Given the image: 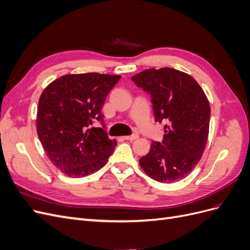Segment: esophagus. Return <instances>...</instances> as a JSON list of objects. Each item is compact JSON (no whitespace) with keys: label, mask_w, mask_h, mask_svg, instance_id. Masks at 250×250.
<instances>
[{"label":"esophagus","mask_w":250,"mask_h":250,"mask_svg":"<svg viewBox=\"0 0 250 250\" xmlns=\"http://www.w3.org/2000/svg\"><path fill=\"white\" fill-rule=\"evenodd\" d=\"M138 138H139V135H138V134L126 135V137H124V139H125V140H127V141H134V140H137Z\"/></svg>","instance_id":"esophagus-1"}]
</instances>
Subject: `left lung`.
Here are the masks:
<instances>
[{
    "label": "left lung",
    "mask_w": 250,
    "mask_h": 250,
    "mask_svg": "<svg viewBox=\"0 0 250 250\" xmlns=\"http://www.w3.org/2000/svg\"><path fill=\"white\" fill-rule=\"evenodd\" d=\"M151 95L156 122H166L163 143L152 142L140 166L160 183H175L195 168L206 148L210 107L191 75L172 67L148 69L131 77Z\"/></svg>",
    "instance_id": "left-lung-1"
}]
</instances>
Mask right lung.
Returning a JSON list of instances; mask_svg holds the SVG:
<instances>
[{
	"mask_svg": "<svg viewBox=\"0 0 250 250\" xmlns=\"http://www.w3.org/2000/svg\"><path fill=\"white\" fill-rule=\"evenodd\" d=\"M120 75L66 74L42 90L36 131L50 161L63 174L84 177L100 170L116 148L102 128L101 109ZM104 127V126H103Z\"/></svg>",
	"mask_w": 250,
	"mask_h": 250,
	"instance_id": "obj_1",
	"label": "right lung"
}]
</instances>
